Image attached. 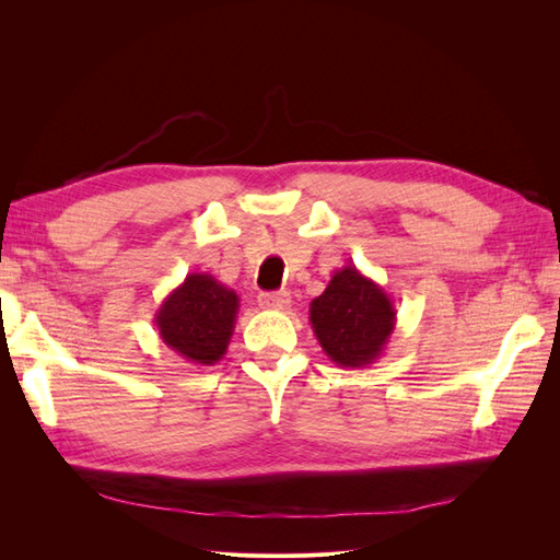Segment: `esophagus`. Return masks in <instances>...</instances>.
Masks as SVG:
<instances>
[{
    "instance_id": "34e87169",
    "label": "esophagus",
    "mask_w": 560,
    "mask_h": 560,
    "mask_svg": "<svg viewBox=\"0 0 560 560\" xmlns=\"http://www.w3.org/2000/svg\"><path fill=\"white\" fill-rule=\"evenodd\" d=\"M292 303V296L287 292H266L259 294V306L266 311H284Z\"/></svg>"
}]
</instances>
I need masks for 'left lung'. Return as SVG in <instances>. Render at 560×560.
I'll list each match as a JSON object with an SVG mask.
<instances>
[{
  "label": "left lung",
  "instance_id": "1",
  "mask_svg": "<svg viewBox=\"0 0 560 560\" xmlns=\"http://www.w3.org/2000/svg\"><path fill=\"white\" fill-rule=\"evenodd\" d=\"M397 325L393 299L354 266L338 268L311 301V327L336 366L362 369L381 360Z\"/></svg>",
  "mask_w": 560,
  "mask_h": 560
}]
</instances>
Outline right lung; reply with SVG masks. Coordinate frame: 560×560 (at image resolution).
I'll use <instances>...</instances> for the list:
<instances>
[{"mask_svg": "<svg viewBox=\"0 0 560 560\" xmlns=\"http://www.w3.org/2000/svg\"><path fill=\"white\" fill-rule=\"evenodd\" d=\"M241 299L210 273H189L154 315L161 341L182 360L212 366L226 354Z\"/></svg>", "mask_w": 560, "mask_h": 560, "instance_id": "1", "label": "right lung"}]
</instances>
